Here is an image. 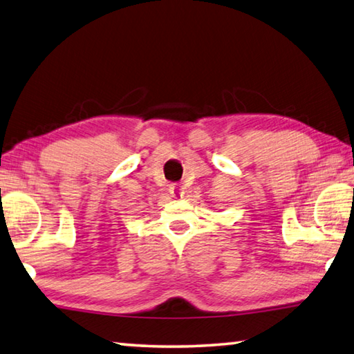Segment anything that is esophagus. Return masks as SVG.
<instances>
[{
    "mask_svg": "<svg viewBox=\"0 0 354 354\" xmlns=\"http://www.w3.org/2000/svg\"><path fill=\"white\" fill-rule=\"evenodd\" d=\"M172 194H174V188H172Z\"/></svg>",
    "mask_w": 354,
    "mask_h": 354,
    "instance_id": "1",
    "label": "esophagus"
}]
</instances>
